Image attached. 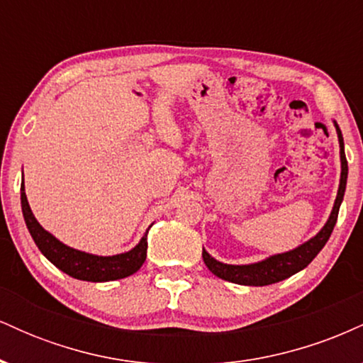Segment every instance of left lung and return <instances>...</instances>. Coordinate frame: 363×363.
I'll use <instances>...</instances> for the list:
<instances>
[{
	"mask_svg": "<svg viewBox=\"0 0 363 363\" xmlns=\"http://www.w3.org/2000/svg\"><path fill=\"white\" fill-rule=\"evenodd\" d=\"M336 133H338L340 141V160H341V177H340V187L338 194H336L335 206H333L331 215H329L328 222L324 227L315 234L312 239L303 242L298 247L291 249L289 252L274 254V256L266 257L259 262H252V264H225V262L216 261L211 257L205 249H203V261L208 266L211 273L216 274L222 280L237 283V285H247V286H264L272 285V283H278L285 278L291 277V274L302 272L309 262L318 256L320 249L328 242L329 235H331L333 228H335L336 220H338V211L343 201L345 189H347V177H348V162L345 157V143L343 136H341V129L335 121Z\"/></svg>",
	"mask_w": 363,
	"mask_h": 363,
	"instance_id": "obj_1",
	"label": "left lung"
}]
</instances>
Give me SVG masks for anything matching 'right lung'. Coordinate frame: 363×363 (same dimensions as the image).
Masks as SVG:
<instances>
[{"label": "right lung", "instance_id": "1", "mask_svg": "<svg viewBox=\"0 0 363 363\" xmlns=\"http://www.w3.org/2000/svg\"><path fill=\"white\" fill-rule=\"evenodd\" d=\"M20 196H22L23 218L32 239H34L39 251L43 252L56 268H60L62 273L83 281H112L121 280V278H126L129 274L136 273L141 268L145 259H147L148 230L131 251L116 254V256H95V254H89L69 247V245L57 240L52 234H49L48 230H44L43 225L37 222L30 206H28L23 182L22 187H20ZM150 227H152V225H150Z\"/></svg>", "mask_w": 363, "mask_h": 363}]
</instances>
